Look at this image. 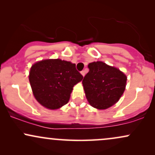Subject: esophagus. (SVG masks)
<instances>
[{
    "mask_svg": "<svg viewBox=\"0 0 155 155\" xmlns=\"http://www.w3.org/2000/svg\"><path fill=\"white\" fill-rule=\"evenodd\" d=\"M81 75H82L83 76H84V75H85V71H81Z\"/></svg>",
    "mask_w": 155,
    "mask_h": 155,
    "instance_id": "esophagus-1",
    "label": "esophagus"
}]
</instances>
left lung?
<instances>
[{
    "instance_id": "obj_1",
    "label": "left lung",
    "mask_w": 155,
    "mask_h": 155,
    "mask_svg": "<svg viewBox=\"0 0 155 155\" xmlns=\"http://www.w3.org/2000/svg\"><path fill=\"white\" fill-rule=\"evenodd\" d=\"M88 68L90 71L82 81L88 102L97 109L111 107L123 94L127 76L117 68L101 61L90 63Z\"/></svg>"
}]
</instances>
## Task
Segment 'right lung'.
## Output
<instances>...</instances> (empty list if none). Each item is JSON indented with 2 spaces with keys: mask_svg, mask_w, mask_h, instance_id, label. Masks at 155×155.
Here are the masks:
<instances>
[{
  "mask_svg": "<svg viewBox=\"0 0 155 155\" xmlns=\"http://www.w3.org/2000/svg\"><path fill=\"white\" fill-rule=\"evenodd\" d=\"M82 79L75 64L60 59L37 62L29 74L35 98L49 109H58L68 104L73 87Z\"/></svg>",
  "mask_w": 155,
  "mask_h": 155,
  "instance_id": "right-lung-1",
  "label": "right lung"
}]
</instances>
